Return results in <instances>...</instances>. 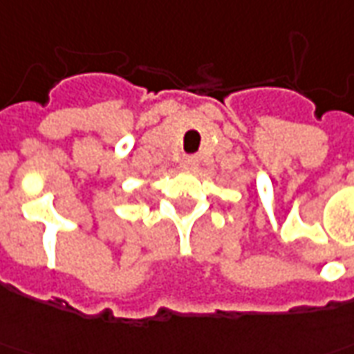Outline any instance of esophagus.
<instances>
[{"label": "esophagus", "instance_id": "obj_1", "mask_svg": "<svg viewBox=\"0 0 354 354\" xmlns=\"http://www.w3.org/2000/svg\"><path fill=\"white\" fill-rule=\"evenodd\" d=\"M198 159L197 157H185L184 161H182V167H184L185 170H193L195 167H197Z\"/></svg>", "mask_w": 354, "mask_h": 354}]
</instances>
